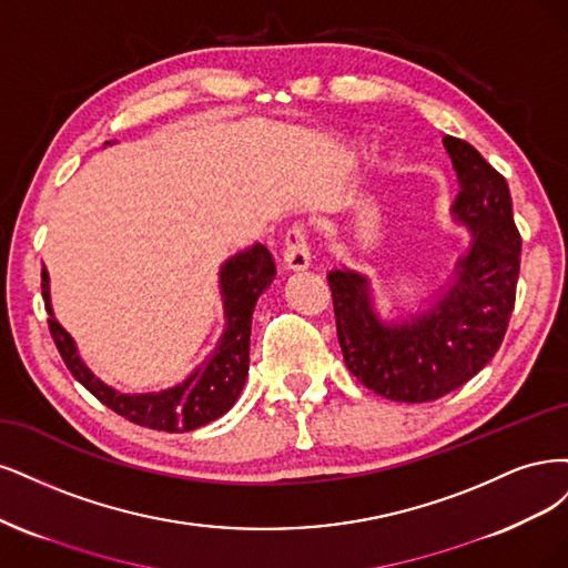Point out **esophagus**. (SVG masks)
<instances>
[{
    "label": "esophagus",
    "mask_w": 568,
    "mask_h": 568,
    "mask_svg": "<svg viewBox=\"0 0 568 568\" xmlns=\"http://www.w3.org/2000/svg\"><path fill=\"white\" fill-rule=\"evenodd\" d=\"M283 262L292 271H302L311 262V250H308V235L302 224L290 226L283 237Z\"/></svg>",
    "instance_id": "esophagus-1"
}]
</instances>
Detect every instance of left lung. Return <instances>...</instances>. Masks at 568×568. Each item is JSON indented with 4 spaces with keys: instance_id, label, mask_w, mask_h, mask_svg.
I'll use <instances>...</instances> for the list:
<instances>
[{
    "instance_id": "8db88e82",
    "label": "left lung",
    "mask_w": 568,
    "mask_h": 568,
    "mask_svg": "<svg viewBox=\"0 0 568 568\" xmlns=\"http://www.w3.org/2000/svg\"><path fill=\"white\" fill-rule=\"evenodd\" d=\"M444 143L460 181L453 214L474 233L446 295L423 316L384 325L368 278L349 268L327 273L346 368L375 394L406 404L442 398L477 375L500 349L517 297L521 235L507 181L467 141Z\"/></svg>"
}]
</instances>
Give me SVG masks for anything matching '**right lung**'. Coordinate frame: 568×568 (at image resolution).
<instances>
[{"mask_svg": "<svg viewBox=\"0 0 568 568\" xmlns=\"http://www.w3.org/2000/svg\"><path fill=\"white\" fill-rule=\"evenodd\" d=\"M108 143V141H105ZM276 264L264 245H252L222 266V295L226 311V333L210 358L181 384L160 394H118L89 373L75 352V342L59 325L49 304V273L42 268V297L49 311V333L53 344L80 384L103 406L134 425L158 432H191L222 417L245 387L250 368V327L257 297L271 285Z\"/></svg>", "mask_w": 568, "mask_h": 568, "instance_id": "obj_1", "label": "right lung"}]
</instances>
